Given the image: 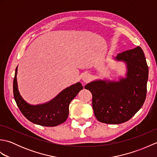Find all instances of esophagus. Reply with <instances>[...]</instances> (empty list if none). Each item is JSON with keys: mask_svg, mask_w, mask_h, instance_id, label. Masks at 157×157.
Here are the masks:
<instances>
[{"mask_svg": "<svg viewBox=\"0 0 157 157\" xmlns=\"http://www.w3.org/2000/svg\"><path fill=\"white\" fill-rule=\"evenodd\" d=\"M82 79L83 81L85 82H88L90 81V75L88 74V73H86L82 77Z\"/></svg>", "mask_w": 157, "mask_h": 157, "instance_id": "1", "label": "esophagus"}]
</instances>
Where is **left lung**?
<instances>
[{"instance_id": "8db88e82", "label": "left lung", "mask_w": 157, "mask_h": 157, "mask_svg": "<svg viewBox=\"0 0 157 157\" xmlns=\"http://www.w3.org/2000/svg\"><path fill=\"white\" fill-rule=\"evenodd\" d=\"M128 65L125 79L117 82L95 81L85 86L91 92L92 108L96 118L107 124L128 121L145 101L148 67L142 49L137 46L119 53L116 57Z\"/></svg>"}]
</instances>
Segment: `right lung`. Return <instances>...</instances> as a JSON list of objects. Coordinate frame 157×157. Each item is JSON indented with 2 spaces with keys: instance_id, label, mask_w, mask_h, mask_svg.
Wrapping results in <instances>:
<instances>
[{
  "instance_id": "add662e5",
  "label": "right lung",
  "mask_w": 157,
  "mask_h": 157,
  "mask_svg": "<svg viewBox=\"0 0 157 157\" xmlns=\"http://www.w3.org/2000/svg\"><path fill=\"white\" fill-rule=\"evenodd\" d=\"M17 71V67L13 80V95L23 116L32 123L45 127H54L65 122L69 115L70 102L83 89L81 83L78 82L67 88L48 103L32 106L28 104L19 94L16 78Z\"/></svg>"
}]
</instances>
